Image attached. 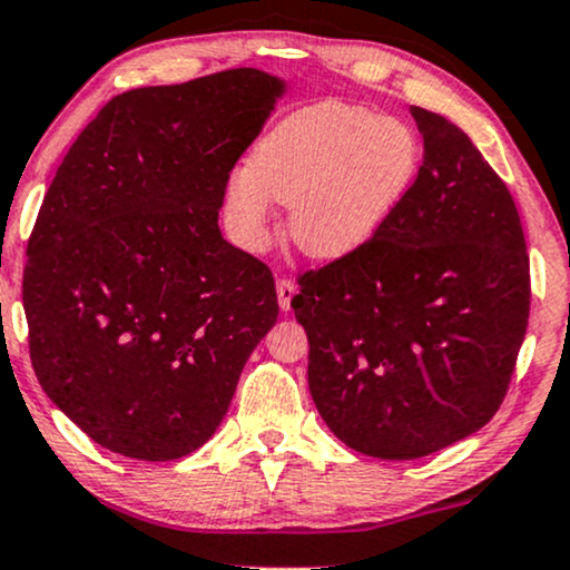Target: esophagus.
<instances>
[{"instance_id":"1","label":"esophagus","mask_w":570,"mask_h":570,"mask_svg":"<svg viewBox=\"0 0 570 570\" xmlns=\"http://www.w3.org/2000/svg\"><path fill=\"white\" fill-rule=\"evenodd\" d=\"M276 294H278V304H282V309L284 312H288L292 309V299H294V294H296V284L292 282V278H278L276 282Z\"/></svg>"}]
</instances>
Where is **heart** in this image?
<instances>
[{
	"instance_id": "heart-1",
	"label": "heart",
	"mask_w": 570,
	"mask_h": 570,
	"mask_svg": "<svg viewBox=\"0 0 570 570\" xmlns=\"http://www.w3.org/2000/svg\"><path fill=\"white\" fill-rule=\"evenodd\" d=\"M421 139L397 118L341 100L288 114L227 183V212L258 243L271 204H292L288 232L302 253L341 261L387 227L421 170Z\"/></svg>"
}]
</instances>
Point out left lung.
Here are the masks:
<instances>
[{"label":"left lung","mask_w":570,"mask_h":570,"mask_svg":"<svg viewBox=\"0 0 570 570\" xmlns=\"http://www.w3.org/2000/svg\"><path fill=\"white\" fill-rule=\"evenodd\" d=\"M423 165L362 250L299 276L294 315L327 429L380 460H415L499 411L529 320V255L507 183L444 116L411 108Z\"/></svg>","instance_id":"8db88e82"}]
</instances>
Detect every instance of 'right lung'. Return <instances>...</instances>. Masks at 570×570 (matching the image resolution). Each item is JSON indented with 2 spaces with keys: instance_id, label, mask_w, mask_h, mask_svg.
<instances>
[{
  "instance_id": "add662e5",
  "label": "right lung",
  "mask_w": 570,
  "mask_h": 570,
  "mask_svg": "<svg viewBox=\"0 0 570 570\" xmlns=\"http://www.w3.org/2000/svg\"><path fill=\"white\" fill-rule=\"evenodd\" d=\"M282 95L258 69L128 90L56 170L22 307L38 382L95 444L147 462L206 444L274 327V274L219 208Z\"/></svg>"
}]
</instances>
